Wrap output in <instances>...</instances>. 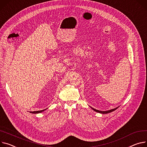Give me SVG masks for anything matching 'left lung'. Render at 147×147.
<instances>
[{
	"label": "left lung",
	"instance_id": "obj_1",
	"mask_svg": "<svg viewBox=\"0 0 147 147\" xmlns=\"http://www.w3.org/2000/svg\"><path fill=\"white\" fill-rule=\"evenodd\" d=\"M118 108V107H117V108H114V109H111V110H109V111H101L96 110V109H94V108H92V109L94 111H96V112H97L100 113V114H108V113L111 112H112V111H114L116 110V109H117Z\"/></svg>",
	"mask_w": 147,
	"mask_h": 147
}]
</instances>
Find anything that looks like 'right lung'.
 Wrapping results in <instances>:
<instances>
[{"label": "right lung", "mask_w": 147, "mask_h": 147, "mask_svg": "<svg viewBox=\"0 0 147 147\" xmlns=\"http://www.w3.org/2000/svg\"><path fill=\"white\" fill-rule=\"evenodd\" d=\"M45 110H46V109H43V110H40V111H30V113H32V114H38V113H40L43 111H44Z\"/></svg>", "instance_id": "1"}]
</instances>
